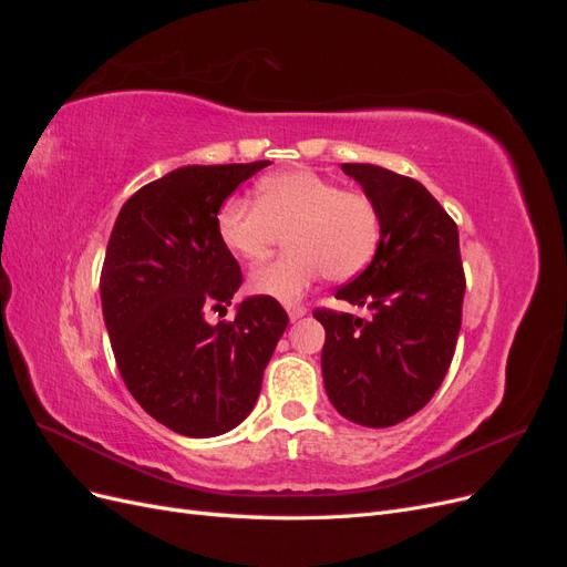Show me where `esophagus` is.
Wrapping results in <instances>:
<instances>
[{"label":"esophagus","instance_id":"obj_1","mask_svg":"<svg viewBox=\"0 0 567 567\" xmlns=\"http://www.w3.org/2000/svg\"><path fill=\"white\" fill-rule=\"evenodd\" d=\"M305 307L302 305H288V317H290V321H298L300 317H305Z\"/></svg>","mask_w":567,"mask_h":567}]
</instances>
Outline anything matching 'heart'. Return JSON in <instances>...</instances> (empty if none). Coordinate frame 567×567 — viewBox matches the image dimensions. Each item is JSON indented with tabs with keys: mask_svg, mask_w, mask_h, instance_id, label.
Returning <instances> with one entry per match:
<instances>
[{
	"mask_svg": "<svg viewBox=\"0 0 567 567\" xmlns=\"http://www.w3.org/2000/svg\"><path fill=\"white\" fill-rule=\"evenodd\" d=\"M217 234L234 255L262 262L288 234V252L250 277L255 296L296 302L319 277L348 281L381 244V213L364 192L338 188L312 169H288L257 184V203L229 198Z\"/></svg>",
	"mask_w": 567,
	"mask_h": 567,
	"instance_id": "obj_1",
	"label": "heart"
}]
</instances>
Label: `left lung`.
Wrapping results in <instances>:
<instances>
[{
  "instance_id": "left-lung-1",
  "label": "left lung",
  "mask_w": 567,
  "mask_h": 567,
  "mask_svg": "<svg viewBox=\"0 0 567 567\" xmlns=\"http://www.w3.org/2000/svg\"><path fill=\"white\" fill-rule=\"evenodd\" d=\"M381 213L371 265L336 298L373 317L315 310L323 323L321 373L342 416L388 427L431 402L452 364L466 293L456 221L427 188L392 169L342 163Z\"/></svg>"
}]
</instances>
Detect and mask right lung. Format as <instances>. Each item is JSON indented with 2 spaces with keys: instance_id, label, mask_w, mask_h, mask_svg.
Returning a JSON list of instances; mask_svg holds the SVG:
<instances>
[{
  "instance_id": "obj_1",
  "label": "right lung",
  "mask_w": 567,
  "mask_h": 567,
  "mask_svg": "<svg viewBox=\"0 0 567 567\" xmlns=\"http://www.w3.org/2000/svg\"><path fill=\"white\" fill-rule=\"evenodd\" d=\"M269 161L186 165L142 186L120 210L101 269V307L120 375L146 414L186 437H215L241 423L288 326L262 296L227 312L244 281L219 241L217 213Z\"/></svg>"
}]
</instances>
